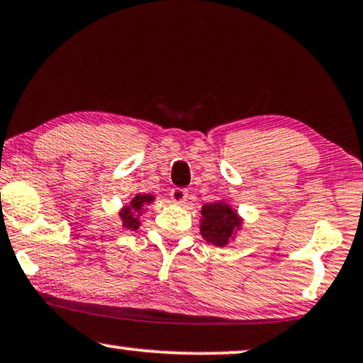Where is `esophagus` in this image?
<instances>
[{
	"label": "esophagus",
	"instance_id": "obj_1",
	"mask_svg": "<svg viewBox=\"0 0 363 363\" xmlns=\"http://www.w3.org/2000/svg\"><path fill=\"white\" fill-rule=\"evenodd\" d=\"M169 196H171V199H172V202H176V203H184L187 201V191L186 189H181V187H174L172 189V191L169 192Z\"/></svg>",
	"mask_w": 363,
	"mask_h": 363
}]
</instances>
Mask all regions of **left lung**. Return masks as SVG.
Here are the masks:
<instances>
[{
  "label": "left lung",
  "mask_w": 363,
  "mask_h": 363,
  "mask_svg": "<svg viewBox=\"0 0 363 363\" xmlns=\"http://www.w3.org/2000/svg\"><path fill=\"white\" fill-rule=\"evenodd\" d=\"M201 232L206 242L223 247L233 237L240 225V218L225 203H206L202 207Z\"/></svg>",
  "instance_id": "1"
}]
</instances>
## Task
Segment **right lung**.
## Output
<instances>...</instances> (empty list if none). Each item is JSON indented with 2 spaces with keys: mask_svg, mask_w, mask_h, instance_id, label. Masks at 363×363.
Segmentation results:
<instances>
[{
  "mask_svg": "<svg viewBox=\"0 0 363 363\" xmlns=\"http://www.w3.org/2000/svg\"><path fill=\"white\" fill-rule=\"evenodd\" d=\"M152 197L151 196H136L135 199H133L131 203L126 208H123L121 211V220H123V225L125 228H128V230H136L138 225H140V220L138 218H135V216L133 213L135 212H141L143 208V203H147L151 202Z\"/></svg>",
  "mask_w": 363,
  "mask_h": 363,
  "instance_id": "obj_1",
  "label": "right lung"
}]
</instances>
